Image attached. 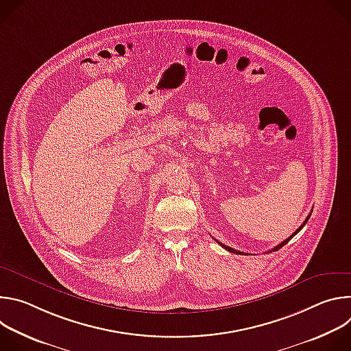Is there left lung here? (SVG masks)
<instances>
[{"label":"left lung","mask_w":351,"mask_h":351,"mask_svg":"<svg viewBox=\"0 0 351 351\" xmlns=\"http://www.w3.org/2000/svg\"><path fill=\"white\" fill-rule=\"evenodd\" d=\"M310 217H311V215H308V217L306 218V221L303 222V225H302V226H300L298 229H295V232H294L293 234H290V237H287L286 240H283V241H282L280 244H278L276 247H274L272 250H269V252H267V253H272V252H276V250H279V248H282V247H283L285 244H287V241H290V240H291V239H293V237H294V236H295V234H297V233H298L300 230H302V229L304 228V225L307 223V221L310 219ZM218 243H219V241H218ZM219 244H221V245H222V247H223L225 250H228V252H229V253H233V254H243L241 252H237V250H234V248H232V247H229V245H225V244H222V243H219Z\"/></svg>","instance_id":"obj_1"}]
</instances>
